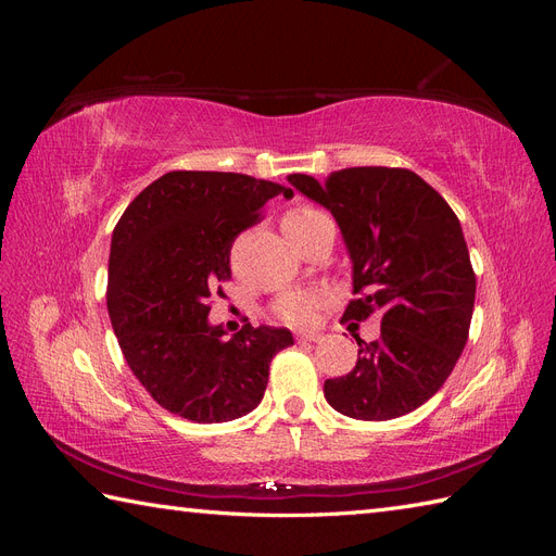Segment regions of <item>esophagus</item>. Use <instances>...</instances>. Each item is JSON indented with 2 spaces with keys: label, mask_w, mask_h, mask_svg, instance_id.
I'll return each instance as SVG.
<instances>
[{
  "label": "esophagus",
  "mask_w": 556,
  "mask_h": 556,
  "mask_svg": "<svg viewBox=\"0 0 556 556\" xmlns=\"http://www.w3.org/2000/svg\"><path fill=\"white\" fill-rule=\"evenodd\" d=\"M325 336L319 333V331H299L296 333V341L299 343H317V341H323Z\"/></svg>",
  "instance_id": "34e87169"
}]
</instances>
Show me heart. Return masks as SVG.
I'll return each instance as SVG.
<instances>
[{
	"label": "heart",
	"instance_id": "1",
	"mask_svg": "<svg viewBox=\"0 0 556 556\" xmlns=\"http://www.w3.org/2000/svg\"><path fill=\"white\" fill-rule=\"evenodd\" d=\"M319 213L317 208H296L292 211L285 220H294V223H304V220H313ZM327 304V294L319 290H290L276 299L274 304V313L282 319V323L294 325V327H306L311 325L313 319L317 317V311Z\"/></svg>",
	"mask_w": 556,
	"mask_h": 556
}]
</instances>
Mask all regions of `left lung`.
<instances>
[{
  "label": "left lung",
  "instance_id": "left-lung-1",
  "mask_svg": "<svg viewBox=\"0 0 556 556\" xmlns=\"http://www.w3.org/2000/svg\"><path fill=\"white\" fill-rule=\"evenodd\" d=\"M288 180L341 229L359 294L343 317L380 315V339L355 336L357 366L325 382L327 403L366 422L413 413L452 374L473 317L476 274L457 215L408 169L352 166L327 182Z\"/></svg>",
  "mask_w": 556,
  "mask_h": 556
}]
</instances>
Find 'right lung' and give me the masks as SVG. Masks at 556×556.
<instances>
[{"label": "right lung", "instance_id": "1", "mask_svg": "<svg viewBox=\"0 0 556 556\" xmlns=\"http://www.w3.org/2000/svg\"><path fill=\"white\" fill-rule=\"evenodd\" d=\"M290 190L225 172H169L131 201L113 229L106 306L131 374L162 408L199 425L260 406L290 329L208 323L215 285L231 278L233 239ZM223 290H217L220 294Z\"/></svg>", "mask_w": 556, "mask_h": 556}]
</instances>
